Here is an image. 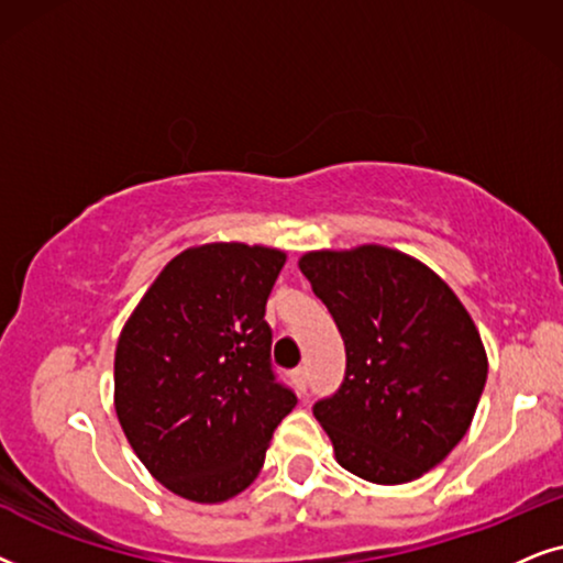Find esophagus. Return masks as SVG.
Instances as JSON below:
<instances>
[{
	"mask_svg": "<svg viewBox=\"0 0 563 563\" xmlns=\"http://www.w3.org/2000/svg\"><path fill=\"white\" fill-rule=\"evenodd\" d=\"M294 384L298 386V391H306V386H309V368L306 365L294 371Z\"/></svg>",
	"mask_w": 563,
	"mask_h": 563,
	"instance_id": "34e87169",
	"label": "esophagus"
}]
</instances>
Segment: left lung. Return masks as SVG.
Instances as JSON below:
<instances>
[{"label": "left lung", "mask_w": 563, "mask_h": 563, "mask_svg": "<svg viewBox=\"0 0 563 563\" xmlns=\"http://www.w3.org/2000/svg\"><path fill=\"white\" fill-rule=\"evenodd\" d=\"M344 340L340 391L313 404L342 468L407 484L468 432L489 360L451 286L391 246L317 250L298 260Z\"/></svg>", "instance_id": "obj_1"}]
</instances>
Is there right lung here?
<instances>
[{"instance_id": "1", "label": "right lung", "mask_w": 563, "mask_h": 563, "mask_svg": "<svg viewBox=\"0 0 563 563\" xmlns=\"http://www.w3.org/2000/svg\"><path fill=\"white\" fill-rule=\"evenodd\" d=\"M286 252L211 242L172 257L115 347V415L156 482L219 505L257 478L296 394L275 380L265 303Z\"/></svg>"}]
</instances>
